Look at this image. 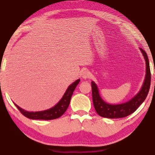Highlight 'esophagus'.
I'll list each match as a JSON object with an SVG mask.
<instances>
[{
	"mask_svg": "<svg viewBox=\"0 0 155 155\" xmlns=\"http://www.w3.org/2000/svg\"><path fill=\"white\" fill-rule=\"evenodd\" d=\"M81 76H82V77L83 78H89L90 77L91 74H90V72L88 70H82V72H81Z\"/></svg>",
	"mask_w": 155,
	"mask_h": 155,
	"instance_id": "34e87169",
	"label": "esophagus"
}]
</instances>
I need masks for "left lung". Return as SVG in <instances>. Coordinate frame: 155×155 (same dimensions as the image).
Returning <instances> with one entry per match:
<instances>
[{"instance_id": "1", "label": "left lung", "mask_w": 155, "mask_h": 155, "mask_svg": "<svg viewBox=\"0 0 155 155\" xmlns=\"http://www.w3.org/2000/svg\"><path fill=\"white\" fill-rule=\"evenodd\" d=\"M140 50L146 60V78L140 91L130 101L125 103L119 104H109L107 103L103 100H102L100 96L98 87H97L96 83H94L93 81L91 82L93 104L96 113L100 116L107 117V118H121V117H127L135 112L140 106V104L145 101L149 90H150L151 74L149 60L146 52L142 48H140Z\"/></svg>"}]
</instances>
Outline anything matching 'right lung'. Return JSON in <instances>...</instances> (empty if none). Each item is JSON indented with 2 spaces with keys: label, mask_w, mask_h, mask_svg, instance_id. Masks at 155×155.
Instances as JSON below:
<instances>
[{
  "label": "right lung",
  "mask_w": 155,
  "mask_h": 155,
  "mask_svg": "<svg viewBox=\"0 0 155 155\" xmlns=\"http://www.w3.org/2000/svg\"><path fill=\"white\" fill-rule=\"evenodd\" d=\"M79 82L80 79H78L75 82L73 83L72 85H70L67 89L66 91L64 94V96L62 97L61 101L55 106L48 110L38 112H28L25 111L24 109H21L20 107L16 105L15 104V105L17 107V108L20 111L21 114L29 119L49 120L58 118V117H61L67 110L68 106H69L72 94L74 92V90H75V88L78 84L79 83Z\"/></svg>",
  "instance_id": "1"
}]
</instances>
